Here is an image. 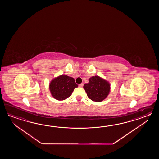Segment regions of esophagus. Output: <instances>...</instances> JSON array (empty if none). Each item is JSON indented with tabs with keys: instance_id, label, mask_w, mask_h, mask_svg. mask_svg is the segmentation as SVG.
Listing matches in <instances>:
<instances>
[{
	"instance_id": "obj_1",
	"label": "esophagus",
	"mask_w": 159,
	"mask_h": 159,
	"mask_svg": "<svg viewBox=\"0 0 159 159\" xmlns=\"http://www.w3.org/2000/svg\"><path fill=\"white\" fill-rule=\"evenodd\" d=\"M79 87H80V88H82L83 87V86H84V84H79Z\"/></svg>"
}]
</instances>
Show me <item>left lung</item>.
Masks as SVG:
<instances>
[{
  "instance_id": "left-lung-1",
  "label": "left lung",
  "mask_w": 159,
  "mask_h": 159,
  "mask_svg": "<svg viewBox=\"0 0 159 159\" xmlns=\"http://www.w3.org/2000/svg\"><path fill=\"white\" fill-rule=\"evenodd\" d=\"M84 88L91 100L100 102L107 97L110 90V84L99 76H93L89 78V83L85 84Z\"/></svg>"
}]
</instances>
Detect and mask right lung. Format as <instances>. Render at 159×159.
I'll list each match as a JSON object with an SVG mask.
<instances>
[{
	"instance_id": "add662e5",
	"label": "right lung",
	"mask_w": 159,
	"mask_h": 159,
	"mask_svg": "<svg viewBox=\"0 0 159 159\" xmlns=\"http://www.w3.org/2000/svg\"><path fill=\"white\" fill-rule=\"evenodd\" d=\"M77 87L78 85L74 78L65 75L54 78L49 84L51 94L58 101H62L69 97L75 88Z\"/></svg>"
}]
</instances>
